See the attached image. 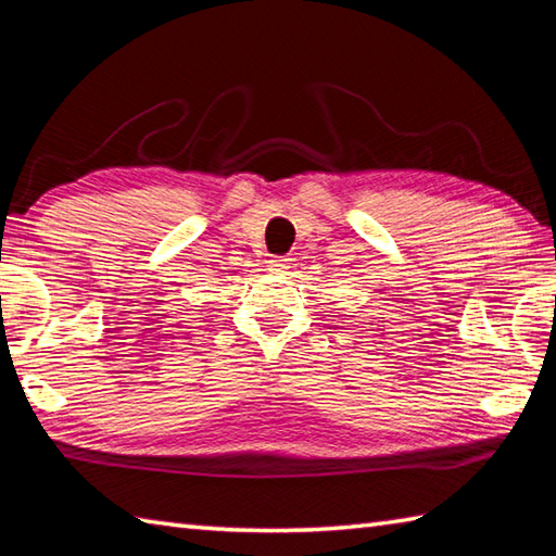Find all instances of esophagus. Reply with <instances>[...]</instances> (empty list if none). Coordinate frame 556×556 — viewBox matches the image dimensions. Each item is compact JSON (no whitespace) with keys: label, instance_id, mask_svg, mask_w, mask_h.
<instances>
[{"label":"esophagus","instance_id":"esophagus-1","mask_svg":"<svg viewBox=\"0 0 556 556\" xmlns=\"http://www.w3.org/2000/svg\"><path fill=\"white\" fill-rule=\"evenodd\" d=\"M289 267H291V257H287V255H277V257L269 260L271 271H287Z\"/></svg>","mask_w":556,"mask_h":556}]
</instances>
